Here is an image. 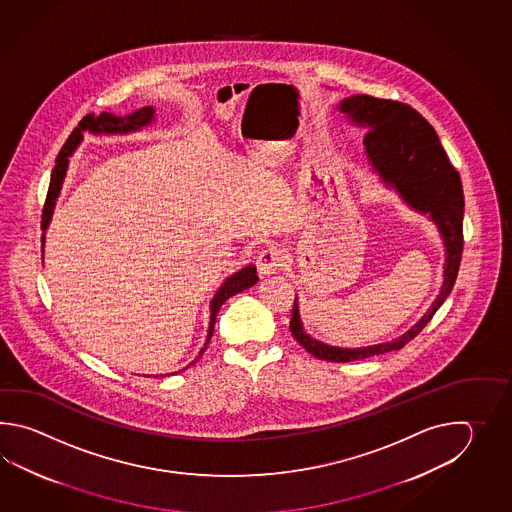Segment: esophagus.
I'll return each mask as SVG.
<instances>
[{"instance_id":"1","label":"esophagus","mask_w":512,"mask_h":512,"mask_svg":"<svg viewBox=\"0 0 512 512\" xmlns=\"http://www.w3.org/2000/svg\"><path fill=\"white\" fill-rule=\"evenodd\" d=\"M283 261H285V252L272 245V247H267L258 254L256 267H258L261 276H271L274 272L282 269Z\"/></svg>"}]
</instances>
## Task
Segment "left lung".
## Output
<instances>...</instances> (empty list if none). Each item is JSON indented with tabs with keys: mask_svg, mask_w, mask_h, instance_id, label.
<instances>
[{
	"mask_svg": "<svg viewBox=\"0 0 512 512\" xmlns=\"http://www.w3.org/2000/svg\"><path fill=\"white\" fill-rule=\"evenodd\" d=\"M340 109L370 128L364 137L366 153L382 179L395 186L408 205L419 212H428L434 219L445 240L446 265L445 283L428 313L403 337L388 344L340 349L313 340L302 329L298 304L294 300L291 316L293 337L313 357L327 362L370 359L404 348L423 331L452 291L463 254V186L432 124L412 106L390 98L353 95L340 104Z\"/></svg>",
	"mask_w": 512,
	"mask_h": 512,
	"instance_id": "left-lung-1",
	"label": "left lung"
}]
</instances>
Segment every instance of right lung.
Instances as JSON below:
<instances>
[{
  "label": "right lung",
  "instance_id": "add662e5",
  "mask_svg": "<svg viewBox=\"0 0 512 512\" xmlns=\"http://www.w3.org/2000/svg\"><path fill=\"white\" fill-rule=\"evenodd\" d=\"M152 119L153 108L148 106V108H142L139 111H135V113H131L128 117H115L111 113H100L98 117L87 115V117L80 120V124H78L75 130L71 131L69 139H67L66 144L62 146V150H60L58 157H56L55 168H53V174H51V183H49V190H47V197H45L44 210H42V230L47 229V225L51 221L56 196H58V192L62 188V181H64V175H66L67 155L77 148L78 142L82 139V131L91 130L95 131V133H100V131L119 133V131H122V133H126V131L139 130L142 126L150 124ZM42 241H44V236H42ZM256 282H258L256 267L249 265V267L241 269L240 272H236L234 276H230L229 280L219 287V291L214 296L212 305H210L212 315H210L207 342H205L203 349L199 351V357L207 351L208 342H210L212 333H214V324H216V316H218L221 305L225 304L230 296L249 289Z\"/></svg>",
  "mask_w": 512,
  "mask_h": 512
}]
</instances>
